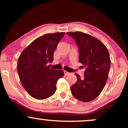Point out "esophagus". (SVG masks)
<instances>
[{
  "instance_id": "esophagus-1",
  "label": "esophagus",
  "mask_w": 128,
  "mask_h": 128,
  "mask_svg": "<svg viewBox=\"0 0 128 128\" xmlns=\"http://www.w3.org/2000/svg\"><path fill=\"white\" fill-rule=\"evenodd\" d=\"M69 74H70L69 72H68L67 71H64V74H65V76H68V75H69Z\"/></svg>"
}]
</instances>
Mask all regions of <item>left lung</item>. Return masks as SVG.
<instances>
[{
    "instance_id": "8db88e82",
    "label": "left lung",
    "mask_w": 128,
    "mask_h": 128,
    "mask_svg": "<svg viewBox=\"0 0 128 128\" xmlns=\"http://www.w3.org/2000/svg\"><path fill=\"white\" fill-rule=\"evenodd\" d=\"M76 41L79 52V62L86 70L80 77L77 73L76 84L70 87L74 96L80 101L88 102L96 98L104 89L111 65L109 52L100 40L82 32H68Z\"/></svg>"
}]
</instances>
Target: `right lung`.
Masks as SVG:
<instances>
[{
    "mask_svg": "<svg viewBox=\"0 0 128 128\" xmlns=\"http://www.w3.org/2000/svg\"><path fill=\"white\" fill-rule=\"evenodd\" d=\"M65 33H48L34 40L19 57L17 71L23 87L30 96L43 100L52 96L58 79L64 76L62 70L50 68L54 52Z\"/></svg>",
    "mask_w": 128,
    "mask_h": 128,
    "instance_id": "obj_1",
    "label": "right lung"
}]
</instances>
